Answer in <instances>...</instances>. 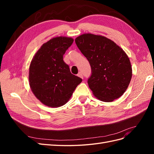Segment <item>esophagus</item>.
<instances>
[{"mask_svg": "<svg viewBox=\"0 0 154 154\" xmlns=\"http://www.w3.org/2000/svg\"><path fill=\"white\" fill-rule=\"evenodd\" d=\"M78 76L82 78V79L83 78V74H82V72H79L78 74Z\"/></svg>", "mask_w": 154, "mask_h": 154, "instance_id": "esophagus-1", "label": "esophagus"}]
</instances>
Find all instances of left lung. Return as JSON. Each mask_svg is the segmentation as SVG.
<instances>
[{
	"mask_svg": "<svg viewBox=\"0 0 154 154\" xmlns=\"http://www.w3.org/2000/svg\"><path fill=\"white\" fill-rule=\"evenodd\" d=\"M75 42L89 62L92 74L88 85L98 100L111 102L127 89L132 69L127 54L114 42L101 35L85 33Z\"/></svg>",
	"mask_w": 154,
	"mask_h": 154,
	"instance_id": "8db88e82",
	"label": "left lung"
}]
</instances>
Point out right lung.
<instances>
[{"label":"right lung","instance_id":"obj_1","mask_svg":"<svg viewBox=\"0 0 154 154\" xmlns=\"http://www.w3.org/2000/svg\"><path fill=\"white\" fill-rule=\"evenodd\" d=\"M73 41L70 37H55L42 45L31 60L29 86L36 98L46 106L54 108L66 104L82 82L71 74L63 60Z\"/></svg>","mask_w":154,"mask_h":154}]
</instances>
